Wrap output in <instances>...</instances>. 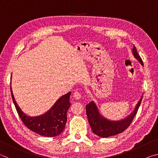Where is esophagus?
<instances>
[{
  "mask_svg": "<svg viewBox=\"0 0 158 158\" xmlns=\"http://www.w3.org/2000/svg\"><path fill=\"white\" fill-rule=\"evenodd\" d=\"M73 97L74 98V99H75V100H80V99L81 98V93H80L79 92H78V91H76V92H74V93L73 94Z\"/></svg>",
  "mask_w": 158,
  "mask_h": 158,
  "instance_id": "obj_1",
  "label": "esophagus"
}]
</instances>
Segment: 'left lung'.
Wrapping results in <instances>:
<instances>
[{"instance_id":"obj_1","label":"left lung","mask_w":158,"mask_h":158,"mask_svg":"<svg viewBox=\"0 0 158 158\" xmlns=\"http://www.w3.org/2000/svg\"><path fill=\"white\" fill-rule=\"evenodd\" d=\"M132 52L134 57L140 63L141 65H143L142 60L137 53L135 45L132 47ZM142 97L143 96H141L134 110L127 116L121 120H117V121L106 118L99 111L95 102H90L89 105L85 106V110H86L88 120L91 127L93 132L100 137L105 138L118 135L123 132L130 125L134 117L137 114L138 109L141 105Z\"/></svg>"}]
</instances>
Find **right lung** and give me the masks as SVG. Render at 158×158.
Returning <instances> with one entry per match:
<instances>
[{
	"mask_svg": "<svg viewBox=\"0 0 158 158\" xmlns=\"http://www.w3.org/2000/svg\"><path fill=\"white\" fill-rule=\"evenodd\" d=\"M10 90L13 102L19 116L29 130L47 137H56L63 132L67 122V112L71 106L69 102L71 92L58 98L54 105L43 114L30 116L21 110L18 105L13 95L11 86Z\"/></svg>",
	"mask_w": 158,
	"mask_h": 158,
	"instance_id": "right-lung-1",
	"label": "right lung"
}]
</instances>
